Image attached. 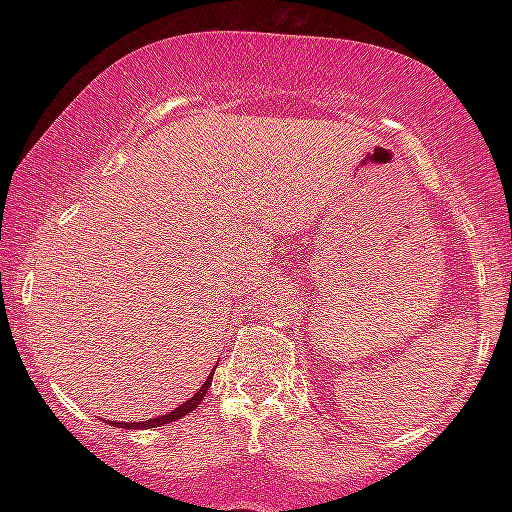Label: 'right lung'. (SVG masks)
Segmentation results:
<instances>
[{
	"instance_id": "add662e5",
	"label": "right lung",
	"mask_w": 512,
	"mask_h": 512,
	"mask_svg": "<svg viewBox=\"0 0 512 512\" xmlns=\"http://www.w3.org/2000/svg\"><path fill=\"white\" fill-rule=\"evenodd\" d=\"M214 370H216V366L212 368V372H210V377H207L205 381H203V386L198 388V391L189 397L187 402H183L180 406H176V409H173L171 413H167V415H158V418H151V420H146V422H112L115 424V427H119V429H153V427H162V424H169V422H176V420H180V418H185L187 413H192L198 404L203 402V397H205V393L210 391V386H212V377H214Z\"/></svg>"
}]
</instances>
